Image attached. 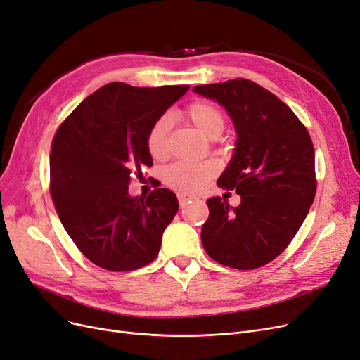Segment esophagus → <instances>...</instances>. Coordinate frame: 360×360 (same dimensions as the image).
<instances>
[{
	"label": "esophagus",
	"instance_id": "34e87169",
	"mask_svg": "<svg viewBox=\"0 0 360 360\" xmlns=\"http://www.w3.org/2000/svg\"><path fill=\"white\" fill-rule=\"evenodd\" d=\"M191 200H195V197L191 195V194H185V193H179L178 194V202L181 206H184L185 203H188Z\"/></svg>",
	"mask_w": 360,
	"mask_h": 360
}]
</instances>
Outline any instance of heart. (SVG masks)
<instances>
[{
    "instance_id": "obj_1",
    "label": "heart",
    "mask_w": 360,
    "mask_h": 360,
    "mask_svg": "<svg viewBox=\"0 0 360 360\" xmlns=\"http://www.w3.org/2000/svg\"><path fill=\"white\" fill-rule=\"evenodd\" d=\"M184 115L210 139H217L225 129L227 117L218 105L209 101H195L184 110ZM172 130L170 118L163 115L157 118L146 133V150L155 160H165L169 155V138ZM219 170L215 160L206 162H179L166 167L163 179L170 188L181 193H197L205 188L207 182Z\"/></svg>"
}]
</instances>
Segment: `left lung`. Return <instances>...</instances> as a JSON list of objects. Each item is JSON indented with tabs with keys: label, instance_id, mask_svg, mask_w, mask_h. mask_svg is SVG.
Here are the masks:
<instances>
[{
	"label": "left lung",
	"instance_id": "obj_1",
	"mask_svg": "<svg viewBox=\"0 0 360 360\" xmlns=\"http://www.w3.org/2000/svg\"><path fill=\"white\" fill-rule=\"evenodd\" d=\"M194 91L224 105L233 120L237 145L218 185L242 198L237 207L209 198L203 248L227 267H262L288 248L314 200L311 138L285 102L250 79L195 86Z\"/></svg>",
	"mask_w": 360,
	"mask_h": 360
}]
</instances>
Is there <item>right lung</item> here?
<instances>
[{"label":"right lung","instance_id":"obj_1","mask_svg":"<svg viewBox=\"0 0 360 360\" xmlns=\"http://www.w3.org/2000/svg\"><path fill=\"white\" fill-rule=\"evenodd\" d=\"M190 86L110 83L87 96L58 127L50 151V194L82 254L110 271L145 267L178 212L176 195L155 188L130 197L129 182L151 166L146 133Z\"/></svg>","mask_w":360,"mask_h":360}]
</instances>
